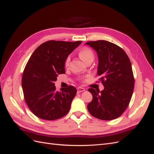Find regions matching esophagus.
<instances>
[{
	"label": "esophagus",
	"mask_w": 154,
	"mask_h": 154,
	"mask_svg": "<svg viewBox=\"0 0 154 154\" xmlns=\"http://www.w3.org/2000/svg\"><path fill=\"white\" fill-rule=\"evenodd\" d=\"M85 91V88H83V87H78L77 88V92H78V93H80V92H83V91Z\"/></svg>",
	"instance_id": "34e87169"
}]
</instances>
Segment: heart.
<instances>
[{
	"mask_svg": "<svg viewBox=\"0 0 154 154\" xmlns=\"http://www.w3.org/2000/svg\"><path fill=\"white\" fill-rule=\"evenodd\" d=\"M79 56L81 58V59L83 60V62L85 63L88 61L89 60H94V53H93V51L88 48H84L82 49H81L79 52ZM70 62V58L67 57L66 60V66H68L69 63Z\"/></svg>",
	"mask_w": 154,
	"mask_h": 154,
	"instance_id": "heart-1",
	"label": "heart"
}]
</instances>
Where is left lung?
<instances>
[{"label": "left lung", "mask_w": 154, "mask_h": 154, "mask_svg": "<svg viewBox=\"0 0 154 154\" xmlns=\"http://www.w3.org/2000/svg\"><path fill=\"white\" fill-rule=\"evenodd\" d=\"M97 53V75L104 86L101 91L88 88L92 100L87 109L94 117L112 120L122 115L130 103L134 87L131 62L127 54L117 45L105 40L85 43Z\"/></svg>", "instance_id": "left-lung-1"}]
</instances>
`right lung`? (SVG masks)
<instances>
[{
    "label": "right lung",
    "instance_id": "obj_1",
    "mask_svg": "<svg viewBox=\"0 0 154 154\" xmlns=\"http://www.w3.org/2000/svg\"><path fill=\"white\" fill-rule=\"evenodd\" d=\"M82 42L49 40L31 56L23 72L22 86L27 106L38 118L55 120L69 112L76 88L70 85L58 91L54 82L58 74L66 73V60Z\"/></svg>",
    "mask_w": 154,
    "mask_h": 154
}]
</instances>
